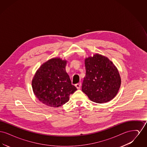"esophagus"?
Segmentation results:
<instances>
[{"label": "esophagus", "mask_w": 147, "mask_h": 147, "mask_svg": "<svg viewBox=\"0 0 147 147\" xmlns=\"http://www.w3.org/2000/svg\"><path fill=\"white\" fill-rule=\"evenodd\" d=\"M81 85H82L81 83H78V84H76V88H77L78 89H80Z\"/></svg>", "instance_id": "1"}]
</instances>
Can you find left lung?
<instances>
[{
	"label": "left lung",
	"instance_id": "obj_1",
	"mask_svg": "<svg viewBox=\"0 0 147 147\" xmlns=\"http://www.w3.org/2000/svg\"><path fill=\"white\" fill-rule=\"evenodd\" d=\"M85 66L83 92L96 103L111 101L117 95L121 83L116 66L108 58L99 54L86 58Z\"/></svg>",
	"mask_w": 147,
	"mask_h": 147
}]
</instances>
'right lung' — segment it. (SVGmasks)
I'll list each match as a JSON object with an SVG mask.
<instances>
[{
  "label": "right lung",
  "instance_id": "right-lung-1",
  "mask_svg": "<svg viewBox=\"0 0 147 147\" xmlns=\"http://www.w3.org/2000/svg\"><path fill=\"white\" fill-rule=\"evenodd\" d=\"M67 62L59 58H52L36 72L32 81V90L36 98L45 105L61 106L77 90L65 71Z\"/></svg>",
  "mask_w": 147,
  "mask_h": 147
}]
</instances>
